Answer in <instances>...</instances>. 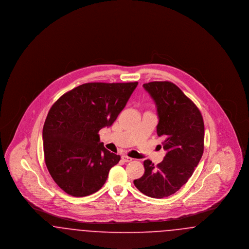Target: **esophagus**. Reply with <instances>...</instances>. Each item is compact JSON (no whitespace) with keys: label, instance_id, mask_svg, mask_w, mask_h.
<instances>
[{"label":"esophagus","instance_id":"esophagus-1","mask_svg":"<svg viewBox=\"0 0 249 249\" xmlns=\"http://www.w3.org/2000/svg\"><path fill=\"white\" fill-rule=\"evenodd\" d=\"M121 159H122V160H123V161H125V162H130V161L132 160V159H131V158L128 157V156H126V155H123V156L121 157Z\"/></svg>","mask_w":249,"mask_h":249}]
</instances>
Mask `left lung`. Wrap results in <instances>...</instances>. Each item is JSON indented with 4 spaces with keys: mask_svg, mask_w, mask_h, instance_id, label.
<instances>
[{
    "mask_svg": "<svg viewBox=\"0 0 249 249\" xmlns=\"http://www.w3.org/2000/svg\"><path fill=\"white\" fill-rule=\"evenodd\" d=\"M142 87L156 104L157 133L163 137L167 153L156 166L145 160L144 174L133 183L144 195L161 199L176 193L192 176L203 153L204 124L199 108L177 85L154 81Z\"/></svg>",
    "mask_w": 249,
    "mask_h": 249,
    "instance_id": "1",
    "label": "left lung"
}]
</instances>
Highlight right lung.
<instances>
[{"label":"right lung","instance_id":"obj_1","mask_svg":"<svg viewBox=\"0 0 249 249\" xmlns=\"http://www.w3.org/2000/svg\"><path fill=\"white\" fill-rule=\"evenodd\" d=\"M137 85L83 84L50 108L43 128L45 162L67 194L84 197L98 191L119 163L120 156L108 151L98 133L115 122Z\"/></svg>","mask_w":249,"mask_h":249}]
</instances>
